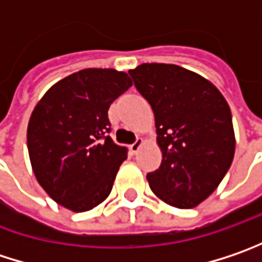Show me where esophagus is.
Returning <instances> with one entry per match:
<instances>
[{"mask_svg":"<svg viewBox=\"0 0 262 262\" xmlns=\"http://www.w3.org/2000/svg\"><path fill=\"white\" fill-rule=\"evenodd\" d=\"M142 142H144V141H142V138H138V139H136L133 144H130V146H129V148H130V151L133 152V154H136V152H138V149L141 148Z\"/></svg>","mask_w":262,"mask_h":262,"instance_id":"1","label":"esophagus"}]
</instances>
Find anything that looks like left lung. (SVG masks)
Wrapping results in <instances>:
<instances>
[{"mask_svg": "<svg viewBox=\"0 0 262 262\" xmlns=\"http://www.w3.org/2000/svg\"><path fill=\"white\" fill-rule=\"evenodd\" d=\"M129 74L152 108L163 152L148 184L167 205L194 208L216 190L233 162L230 106L210 81L178 65L142 63Z\"/></svg>", "mask_w": 262, "mask_h": 262, "instance_id": "8db88e82", "label": "left lung"}]
</instances>
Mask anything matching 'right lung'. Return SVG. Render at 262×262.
<instances>
[{"instance_id":"1","label":"right lung","mask_w":262,"mask_h":262,"mask_svg":"<svg viewBox=\"0 0 262 262\" xmlns=\"http://www.w3.org/2000/svg\"><path fill=\"white\" fill-rule=\"evenodd\" d=\"M132 85L126 72L89 68L41 98L28 124V151L39 185L74 212L96 208L113 190L127 148L110 136V105Z\"/></svg>"}]
</instances>
